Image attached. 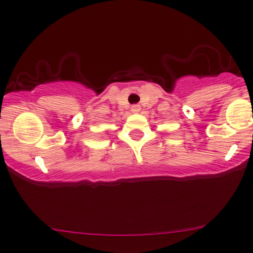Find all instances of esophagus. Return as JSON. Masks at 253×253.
I'll return each instance as SVG.
<instances>
[{
	"instance_id": "34e87169",
	"label": "esophagus",
	"mask_w": 253,
	"mask_h": 253,
	"mask_svg": "<svg viewBox=\"0 0 253 253\" xmlns=\"http://www.w3.org/2000/svg\"><path fill=\"white\" fill-rule=\"evenodd\" d=\"M141 110V106L137 105V104H135V105H133L132 107H130V111H132L133 113H139Z\"/></svg>"
}]
</instances>
